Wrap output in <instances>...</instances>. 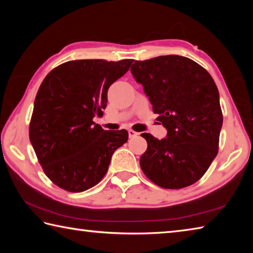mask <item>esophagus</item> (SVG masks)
I'll use <instances>...</instances> for the list:
<instances>
[{
    "label": "esophagus",
    "instance_id": "obj_1",
    "mask_svg": "<svg viewBox=\"0 0 253 253\" xmlns=\"http://www.w3.org/2000/svg\"><path fill=\"white\" fill-rule=\"evenodd\" d=\"M128 135H129V137L131 138V137H135L137 135H139V132H137V131L132 130V129H129V130H128Z\"/></svg>",
    "mask_w": 253,
    "mask_h": 253
}]
</instances>
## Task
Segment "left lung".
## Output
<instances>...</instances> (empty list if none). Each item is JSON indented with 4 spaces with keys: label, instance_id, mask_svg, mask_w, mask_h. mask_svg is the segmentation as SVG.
Here are the masks:
<instances>
[{
    "label": "left lung",
    "instance_id": "8db88e82",
    "mask_svg": "<svg viewBox=\"0 0 253 253\" xmlns=\"http://www.w3.org/2000/svg\"><path fill=\"white\" fill-rule=\"evenodd\" d=\"M130 71L168 129L163 139L142 134L147 142L139 161L142 170L163 188L192 185L219 152L223 115L215 83L202 66L181 55L135 61Z\"/></svg>",
    "mask_w": 253,
    "mask_h": 253
}]
</instances>
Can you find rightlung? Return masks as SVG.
Here are the masks:
<instances>
[{
	"label": "right lung",
	"mask_w": 253,
	"mask_h": 253,
	"mask_svg": "<svg viewBox=\"0 0 253 253\" xmlns=\"http://www.w3.org/2000/svg\"><path fill=\"white\" fill-rule=\"evenodd\" d=\"M132 61L72 60L42 81L30 121V142L44 174L62 190L78 193L95 186L114 152L127 142V130H104L93 118L104 114L108 88Z\"/></svg>",
	"instance_id": "add662e5"
}]
</instances>
